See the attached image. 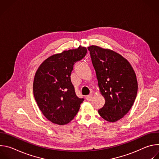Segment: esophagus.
<instances>
[{"instance_id": "esophagus-1", "label": "esophagus", "mask_w": 159, "mask_h": 159, "mask_svg": "<svg viewBox=\"0 0 159 159\" xmlns=\"http://www.w3.org/2000/svg\"><path fill=\"white\" fill-rule=\"evenodd\" d=\"M93 94H89V95H88V96H85V98H86L87 101H90V100H91V99H93Z\"/></svg>"}]
</instances>
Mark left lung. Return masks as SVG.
Returning a JSON list of instances; mask_svg holds the SVG:
<instances>
[{"label":"left lung","instance_id":"left-lung-1","mask_svg":"<svg viewBox=\"0 0 159 159\" xmlns=\"http://www.w3.org/2000/svg\"><path fill=\"white\" fill-rule=\"evenodd\" d=\"M104 106L99 115L115 122L126 115L137 97L138 82L129 62L120 54L96 45L89 47Z\"/></svg>","mask_w":159,"mask_h":159}]
</instances>
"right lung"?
<instances>
[{
	"mask_svg": "<svg viewBox=\"0 0 159 159\" xmlns=\"http://www.w3.org/2000/svg\"><path fill=\"white\" fill-rule=\"evenodd\" d=\"M87 48L65 50L54 54L39 65L33 81V94L43 115L58 125L70 122L78 112L84 99L77 96L70 75L74 65L82 60Z\"/></svg>",
	"mask_w": 159,
	"mask_h": 159,
	"instance_id": "obj_1",
	"label": "right lung"
}]
</instances>
